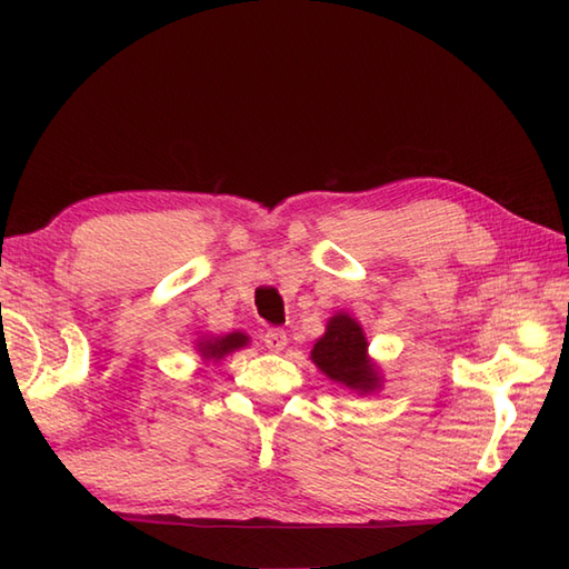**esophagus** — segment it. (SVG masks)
Masks as SVG:
<instances>
[{
    "mask_svg": "<svg viewBox=\"0 0 569 569\" xmlns=\"http://www.w3.org/2000/svg\"><path fill=\"white\" fill-rule=\"evenodd\" d=\"M263 345H266V349H269V352H281V349L288 345V335L283 330H278V328L266 330L263 332Z\"/></svg>",
    "mask_w": 569,
    "mask_h": 569,
    "instance_id": "obj_1",
    "label": "esophagus"
}]
</instances>
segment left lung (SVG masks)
Wrapping results in <instances>:
<instances>
[{
	"label": "left lung",
	"mask_w": 569,
	"mask_h": 569,
	"mask_svg": "<svg viewBox=\"0 0 569 569\" xmlns=\"http://www.w3.org/2000/svg\"><path fill=\"white\" fill-rule=\"evenodd\" d=\"M367 349L361 325L349 312H337L328 320L325 335L312 345L310 359L328 379L357 393H371L381 386V377Z\"/></svg>",
	"instance_id": "obj_1"
}]
</instances>
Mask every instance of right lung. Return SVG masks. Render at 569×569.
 Listing matches in <instances>:
<instances>
[{
  "mask_svg": "<svg viewBox=\"0 0 569 569\" xmlns=\"http://www.w3.org/2000/svg\"><path fill=\"white\" fill-rule=\"evenodd\" d=\"M247 345H249V337L244 332H229L222 337H202L198 342V352L204 361H220L222 357L232 355Z\"/></svg>",
  "mask_w": 569,
  "mask_h": 569,
  "instance_id": "1",
  "label": "right lung"
}]
</instances>
